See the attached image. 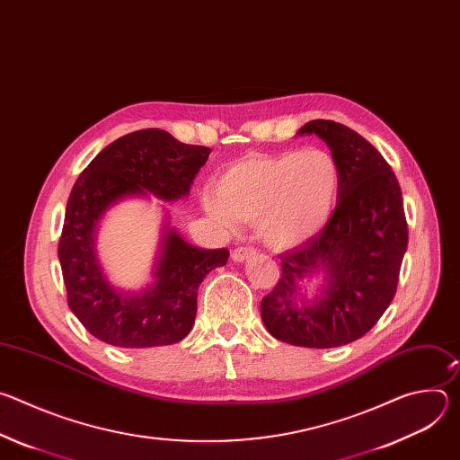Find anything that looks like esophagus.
Masks as SVG:
<instances>
[{"label": "esophagus", "instance_id": "1", "mask_svg": "<svg viewBox=\"0 0 460 460\" xmlns=\"http://www.w3.org/2000/svg\"><path fill=\"white\" fill-rule=\"evenodd\" d=\"M256 252V249L254 247H247V245H240V247H236L234 251H233V254H231V258H233V261H243V260H247L249 256H252Z\"/></svg>", "mask_w": 460, "mask_h": 460}]
</instances>
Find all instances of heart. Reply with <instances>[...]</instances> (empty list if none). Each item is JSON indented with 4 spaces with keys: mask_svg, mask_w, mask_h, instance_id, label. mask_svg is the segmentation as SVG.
Here are the masks:
<instances>
[{
    "mask_svg": "<svg viewBox=\"0 0 460 460\" xmlns=\"http://www.w3.org/2000/svg\"><path fill=\"white\" fill-rule=\"evenodd\" d=\"M341 187L337 160L323 149L249 156L218 180V196H206L208 213L227 227L258 224L271 247L286 249L314 236L332 218Z\"/></svg>",
    "mask_w": 460,
    "mask_h": 460,
    "instance_id": "heart-1",
    "label": "heart"
}]
</instances>
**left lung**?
<instances>
[{"label": "left lung", "instance_id": "left-lung-1", "mask_svg": "<svg viewBox=\"0 0 460 460\" xmlns=\"http://www.w3.org/2000/svg\"><path fill=\"white\" fill-rule=\"evenodd\" d=\"M298 135L330 146L341 171L337 208L318 234L280 254L282 279L261 298L260 313L282 342L339 348L364 337L397 293L408 247L402 192L384 156L353 128L313 119ZM314 272L324 286L305 301L299 288Z\"/></svg>", "mask_w": 460, "mask_h": 460}]
</instances>
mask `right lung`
<instances>
[{
  "label": "right lung",
  "instance_id": "add662e5",
  "mask_svg": "<svg viewBox=\"0 0 460 460\" xmlns=\"http://www.w3.org/2000/svg\"><path fill=\"white\" fill-rule=\"evenodd\" d=\"M211 149L178 142L167 130L142 128L109 144L78 176L58 243L71 311L98 341L116 348L180 342L196 316V296L208 273L226 266L227 249H199L167 231L155 284L130 295L103 277L94 252L102 215L127 196L153 192L162 200L189 194Z\"/></svg>",
  "mask_w": 460,
  "mask_h": 460
}]
</instances>
